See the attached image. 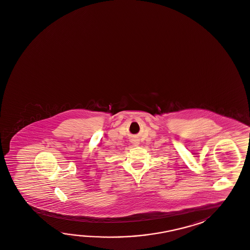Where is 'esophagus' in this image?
Here are the masks:
<instances>
[{"mask_svg": "<svg viewBox=\"0 0 250 250\" xmlns=\"http://www.w3.org/2000/svg\"><path fill=\"white\" fill-rule=\"evenodd\" d=\"M131 142L133 143V146H137V145H139V142H138V140H136V139H133Z\"/></svg>", "mask_w": 250, "mask_h": 250, "instance_id": "obj_1", "label": "esophagus"}]
</instances>
